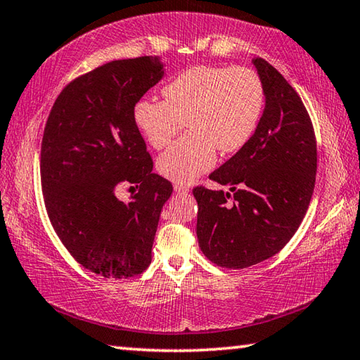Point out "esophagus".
Here are the masks:
<instances>
[{
    "label": "esophagus",
    "instance_id": "1",
    "mask_svg": "<svg viewBox=\"0 0 360 360\" xmlns=\"http://www.w3.org/2000/svg\"><path fill=\"white\" fill-rule=\"evenodd\" d=\"M174 192L178 193H188V187L182 184H174Z\"/></svg>",
    "mask_w": 360,
    "mask_h": 360
}]
</instances>
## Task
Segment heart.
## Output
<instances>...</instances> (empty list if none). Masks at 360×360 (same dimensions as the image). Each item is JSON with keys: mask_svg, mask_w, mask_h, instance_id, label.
Returning <instances> with one entry per match:
<instances>
[{"mask_svg": "<svg viewBox=\"0 0 360 360\" xmlns=\"http://www.w3.org/2000/svg\"><path fill=\"white\" fill-rule=\"evenodd\" d=\"M163 101L141 100L133 120L152 148L178 139L157 160L162 176L187 184L214 167L217 149L235 154L257 130L265 106V89L257 72L245 66H193L179 72L162 90Z\"/></svg>", "mask_w": 360, "mask_h": 360, "instance_id": "b5f03b06", "label": "heart"}]
</instances>
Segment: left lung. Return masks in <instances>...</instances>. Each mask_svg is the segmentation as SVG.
Masks as SVG:
<instances>
[{
    "label": "left lung",
    "mask_w": 360,
    "mask_h": 360,
    "mask_svg": "<svg viewBox=\"0 0 360 360\" xmlns=\"http://www.w3.org/2000/svg\"><path fill=\"white\" fill-rule=\"evenodd\" d=\"M252 65L265 89L259 127L210 174L232 193L193 188L200 249L225 268L255 265L288 245L311 202L318 168L313 125L300 96L264 58H252Z\"/></svg>",
    "instance_id": "8db88e82"
}]
</instances>
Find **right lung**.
Returning <instances> with one entry per match:
<instances>
[{"instance_id": "right-lung-1", "label": "right lung", "mask_w": 360, "mask_h": 360, "mask_svg": "<svg viewBox=\"0 0 360 360\" xmlns=\"http://www.w3.org/2000/svg\"><path fill=\"white\" fill-rule=\"evenodd\" d=\"M165 76L160 57L112 62L66 85L49 114L41 146L46 210L65 248L105 278H131L152 259V243L173 186L152 173L133 120L139 98ZM122 184L139 193L129 204Z\"/></svg>"}]
</instances>
